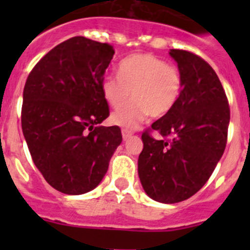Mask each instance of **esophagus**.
I'll use <instances>...</instances> for the list:
<instances>
[{"instance_id": "34e87169", "label": "esophagus", "mask_w": 250, "mask_h": 250, "mask_svg": "<svg viewBox=\"0 0 250 250\" xmlns=\"http://www.w3.org/2000/svg\"><path fill=\"white\" fill-rule=\"evenodd\" d=\"M133 135L132 132H129V130H122V137H123V140H127L129 139L130 137Z\"/></svg>"}]
</instances>
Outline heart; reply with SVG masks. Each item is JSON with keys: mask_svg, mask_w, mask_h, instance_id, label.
<instances>
[{"mask_svg": "<svg viewBox=\"0 0 250 250\" xmlns=\"http://www.w3.org/2000/svg\"><path fill=\"white\" fill-rule=\"evenodd\" d=\"M118 77L106 76L102 82L105 102L112 107L132 102L111 115V122L133 132L147 118L161 117L173 109L181 90V75L176 66L160 58L138 53L125 58L118 65Z\"/></svg>", "mask_w": 250, "mask_h": 250, "instance_id": "1", "label": "heart"}]
</instances>
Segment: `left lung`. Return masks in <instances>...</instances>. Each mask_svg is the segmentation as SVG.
<instances>
[{
    "label": "left lung",
    "instance_id": "obj_1",
    "mask_svg": "<svg viewBox=\"0 0 250 250\" xmlns=\"http://www.w3.org/2000/svg\"><path fill=\"white\" fill-rule=\"evenodd\" d=\"M181 75L173 109L152 123L163 139L141 135L138 174L146 195L173 204L195 195L210 178L228 140L230 109L210 65L193 53L170 49Z\"/></svg>",
    "mask_w": 250,
    "mask_h": 250
}]
</instances>
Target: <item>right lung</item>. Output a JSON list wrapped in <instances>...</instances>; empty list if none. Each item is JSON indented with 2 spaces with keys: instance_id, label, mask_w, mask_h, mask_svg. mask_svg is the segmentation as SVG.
Listing matches in <instances>:
<instances>
[{
  "instance_id": "right-lung-1",
  "label": "right lung",
  "mask_w": 250,
  "mask_h": 250,
  "mask_svg": "<svg viewBox=\"0 0 250 250\" xmlns=\"http://www.w3.org/2000/svg\"><path fill=\"white\" fill-rule=\"evenodd\" d=\"M113 54L110 44L72 37L48 52L25 83V141L47 183L65 195L97 188L122 143L120 127L99 125L109 117L102 82Z\"/></svg>"
}]
</instances>
